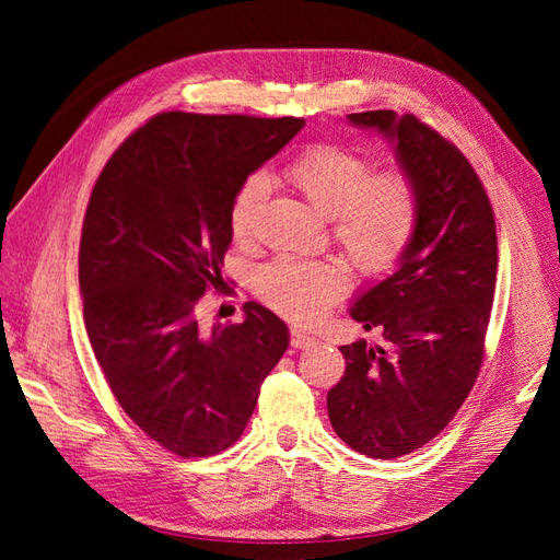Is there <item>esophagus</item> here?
Returning <instances> with one entry per match:
<instances>
[{
	"mask_svg": "<svg viewBox=\"0 0 560 560\" xmlns=\"http://www.w3.org/2000/svg\"><path fill=\"white\" fill-rule=\"evenodd\" d=\"M313 343H315V339L307 335L305 329L293 327V331H291V347L293 349H307V347H313Z\"/></svg>",
	"mask_w": 560,
	"mask_h": 560,
	"instance_id": "34e87169",
	"label": "esophagus"
}]
</instances>
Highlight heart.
Returning a JSON list of instances; mask_svg holds the SVG:
<instances>
[{
  "mask_svg": "<svg viewBox=\"0 0 560 560\" xmlns=\"http://www.w3.org/2000/svg\"><path fill=\"white\" fill-rule=\"evenodd\" d=\"M287 183L329 219L331 237L359 269L383 273L407 253L421 221V199L409 175L375 173V163L343 147H315L283 171ZM267 180L249 175L231 201V233L237 243L255 235ZM255 287L279 313L313 319L349 289V269L337 259L299 261L279 257L261 267Z\"/></svg>",
  "mask_w": 560,
  "mask_h": 560,
  "instance_id": "heart-1",
  "label": "heart"
}]
</instances>
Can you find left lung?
<instances>
[{
	"label": "left lung",
	"mask_w": 560,
	"mask_h": 560,
	"mask_svg": "<svg viewBox=\"0 0 560 560\" xmlns=\"http://www.w3.org/2000/svg\"><path fill=\"white\" fill-rule=\"evenodd\" d=\"M349 122L395 147L421 199L419 231L397 269L349 307L385 343L339 347L347 371L327 392L343 443L395 459L443 431L477 383L495 293V221L471 163L435 129L395 110L353 113Z\"/></svg>",
	"instance_id": "left-lung-1"
}]
</instances>
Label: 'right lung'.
<instances>
[{
  "instance_id": "right-lung-1",
  "label": "right lung",
  "mask_w": 560,
  "mask_h": 560,
  "mask_svg": "<svg viewBox=\"0 0 560 560\" xmlns=\"http://www.w3.org/2000/svg\"><path fill=\"white\" fill-rule=\"evenodd\" d=\"M303 125L161 113L122 141L91 192L79 287L93 353L129 419L180 457L231 447L289 349V327L265 305L211 331L197 305L225 283L237 187Z\"/></svg>"
}]
</instances>
